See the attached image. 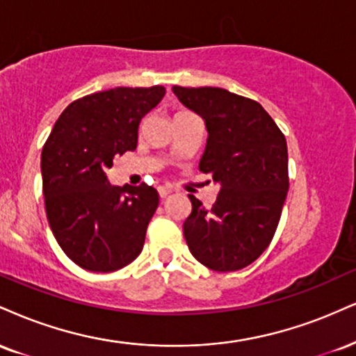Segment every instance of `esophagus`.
<instances>
[{"instance_id":"1","label":"esophagus","mask_w":356,"mask_h":356,"mask_svg":"<svg viewBox=\"0 0 356 356\" xmlns=\"http://www.w3.org/2000/svg\"><path fill=\"white\" fill-rule=\"evenodd\" d=\"M157 191H159V195H161V199H165L167 195H169V194H172V187H169V186H161L159 189H157Z\"/></svg>"}]
</instances>
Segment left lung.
Returning a JSON list of instances; mask_svg holds the SVG:
<instances>
[{"mask_svg":"<svg viewBox=\"0 0 356 356\" xmlns=\"http://www.w3.org/2000/svg\"><path fill=\"white\" fill-rule=\"evenodd\" d=\"M172 91L204 119L209 136L199 169L220 187L211 209L189 195L184 237L211 270H241L264 254L280 220L289 192L285 136L259 102L227 89Z\"/></svg>","mask_w":356,"mask_h":356,"instance_id":"obj_1","label":"left lung"}]
</instances>
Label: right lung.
<instances>
[{
	"instance_id": "add662e5",
	"label": "right lung",
	"mask_w": 356,
	"mask_h": 356,
	"mask_svg": "<svg viewBox=\"0 0 356 356\" xmlns=\"http://www.w3.org/2000/svg\"><path fill=\"white\" fill-rule=\"evenodd\" d=\"M162 86L114 88L71 102L41 154L46 216L56 241L89 272H114L144 247L159 194L147 184L113 186L115 156L134 151L140 119L164 97Z\"/></svg>"
}]
</instances>
